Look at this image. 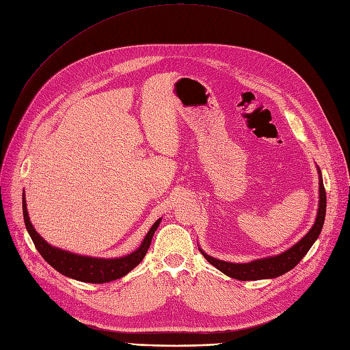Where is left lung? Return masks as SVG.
<instances>
[{
    "mask_svg": "<svg viewBox=\"0 0 350 350\" xmlns=\"http://www.w3.org/2000/svg\"><path fill=\"white\" fill-rule=\"evenodd\" d=\"M319 173V208H317V216L314 220V224L312 229L308 232L305 237H301L295 246L287 249L286 252L276 254V256H269L263 257V259H257L249 263H229L223 262L215 257L208 256L202 249V254L206 257V260L219 269L226 276L237 279V280H260V279H275L279 278L288 270H292L305 254L309 252V249L313 246V243L319 237L322 232V227L325 223L326 216V191L322 180L321 169L317 167Z\"/></svg>",
    "mask_w": 350,
    "mask_h": 350,
    "instance_id": "obj_1",
    "label": "left lung"
}]
</instances>
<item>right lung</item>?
Masks as SVG:
<instances>
[{"mask_svg": "<svg viewBox=\"0 0 350 350\" xmlns=\"http://www.w3.org/2000/svg\"><path fill=\"white\" fill-rule=\"evenodd\" d=\"M23 215L27 232L34 241L36 249L44 257V260L50 266H53L57 271L62 273V275L85 283H107L126 276L135 266H139L140 262L144 259V256L151 245V239H153V234L161 221V219H159L153 226H151V229L146 234L137 250H134L127 256L117 257V259H100V257L74 254L71 252L62 250L49 245V243L36 232L31 221H29L25 194L23 196Z\"/></svg>", "mask_w": 350, "mask_h": 350, "instance_id": "obj_1", "label": "right lung"}]
</instances>
